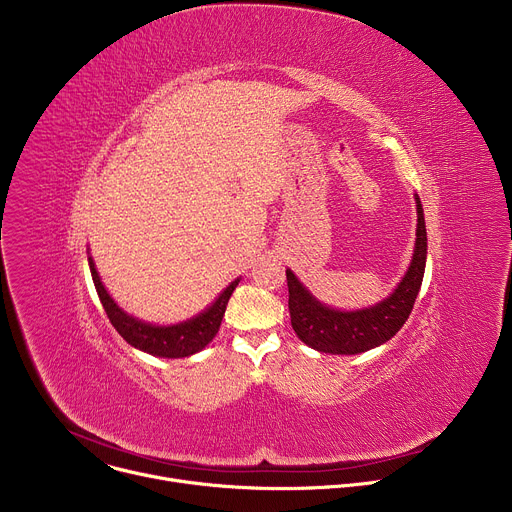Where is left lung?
I'll return each instance as SVG.
<instances>
[{
  "instance_id": "8db88e82",
  "label": "left lung",
  "mask_w": 512,
  "mask_h": 512,
  "mask_svg": "<svg viewBox=\"0 0 512 512\" xmlns=\"http://www.w3.org/2000/svg\"><path fill=\"white\" fill-rule=\"evenodd\" d=\"M417 202V239L413 261L401 279L399 287L381 304L358 310V312H338L322 306L310 291L298 281L289 269L285 271L289 289V318L291 328L298 338L320 352L330 354H358L371 350L389 338H393L401 326L407 322L425 271L427 257V235L425 218L419 198Z\"/></svg>"
}]
</instances>
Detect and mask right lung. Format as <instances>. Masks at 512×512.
Masks as SVG:
<instances>
[{
  "label": "right lung",
  "instance_id": "right-lung-1",
  "mask_svg": "<svg viewBox=\"0 0 512 512\" xmlns=\"http://www.w3.org/2000/svg\"><path fill=\"white\" fill-rule=\"evenodd\" d=\"M89 267H91V275L97 287L99 300L107 312L109 322L113 324V328L123 336V340H127V344L154 354V356H162V358H182V356H190L198 350H202L221 328L227 304L233 296L235 287L239 285V279H235L218 300L202 314H198L196 318L176 324V326H152L145 324L141 320H135L131 316H127L107 294V289L101 283V277L95 269L93 259L89 257Z\"/></svg>",
  "mask_w": 512,
  "mask_h": 512
}]
</instances>
